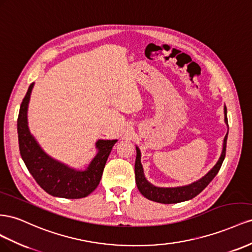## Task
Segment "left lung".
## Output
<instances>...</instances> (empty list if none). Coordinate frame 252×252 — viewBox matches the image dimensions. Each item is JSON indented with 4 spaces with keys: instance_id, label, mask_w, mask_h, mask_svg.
<instances>
[{
    "instance_id": "8db88e82",
    "label": "left lung",
    "mask_w": 252,
    "mask_h": 252,
    "mask_svg": "<svg viewBox=\"0 0 252 252\" xmlns=\"http://www.w3.org/2000/svg\"><path fill=\"white\" fill-rule=\"evenodd\" d=\"M225 122L228 126V119H227V109L225 106ZM227 137L228 132L224 138V143H222V150L221 154L219 158L218 162L215 163V166L208 172V173L203 176L198 181L194 182L190 185L183 186V187H175V188H160V187H156L149 183L147 178L145 177V173H143V168L141 164V153L138 147H136V160H135V181L136 185L139 192L142 194L146 198L153 200L156 203L161 204H176L182 203L185 200L192 199L195 197L197 194L202 192L206 187L210 184V182L219 173V171L221 167V163L225 159L226 155V145H227Z\"/></svg>"
}]
</instances>
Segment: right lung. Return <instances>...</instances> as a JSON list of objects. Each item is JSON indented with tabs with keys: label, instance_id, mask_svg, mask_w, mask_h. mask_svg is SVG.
<instances>
[{
	"label": "right lung",
	"instance_id": "1",
	"mask_svg": "<svg viewBox=\"0 0 252 252\" xmlns=\"http://www.w3.org/2000/svg\"><path fill=\"white\" fill-rule=\"evenodd\" d=\"M33 88L32 83L20 106L18 117V138L21 157L30 173L41 188L48 194L62 198H82L94 191L101 179L105 162L117 139L96 142L97 154L85 170L69 168L47 155L30 132L27 109Z\"/></svg>",
	"mask_w": 252,
	"mask_h": 252
}]
</instances>
